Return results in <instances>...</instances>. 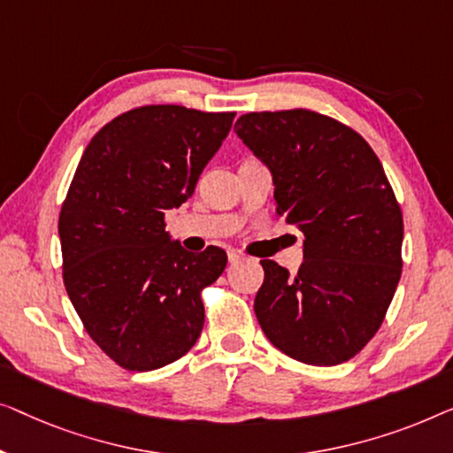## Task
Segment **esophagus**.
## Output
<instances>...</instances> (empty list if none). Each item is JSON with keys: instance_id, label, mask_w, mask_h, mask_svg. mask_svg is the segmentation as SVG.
I'll use <instances>...</instances> for the list:
<instances>
[{"instance_id": "34e87169", "label": "esophagus", "mask_w": 453, "mask_h": 453, "mask_svg": "<svg viewBox=\"0 0 453 453\" xmlns=\"http://www.w3.org/2000/svg\"><path fill=\"white\" fill-rule=\"evenodd\" d=\"M227 258H229V263L235 265V263H242V260L246 258V254L242 250H235V248H232V250H227Z\"/></svg>"}]
</instances>
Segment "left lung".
<instances>
[{
	"instance_id": "8db88e82",
	"label": "left lung",
	"mask_w": 453,
	"mask_h": 453,
	"mask_svg": "<svg viewBox=\"0 0 453 453\" xmlns=\"http://www.w3.org/2000/svg\"><path fill=\"white\" fill-rule=\"evenodd\" d=\"M234 131L273 174L277 213L303 234L296 275L260 260L258 324L279 351L339 365L384 322L403 273V211L351 127L305 108L248 112Z\"/></svg>"
}]
</instances>
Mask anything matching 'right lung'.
<instances>
[{
    "instance_id": "add662e5",
    "label": "right lung",
    "mask_w": 453,
    "mask_h": 453,
    "mask_svg": "<svg viewBox=\"0 0 453 453\" xmlns=\"http://www.w3.org/2000/svg\"><path fill=\"white\" fill-rule=\"evenodd\" d=\"M235 112L139 106L92 137L59 215L63 283L86 333L114 363L151 372L180 359L205 324L201 291L227 265L187 252L164 215L193 196Z\"/></svg>"
}]
</instances>
